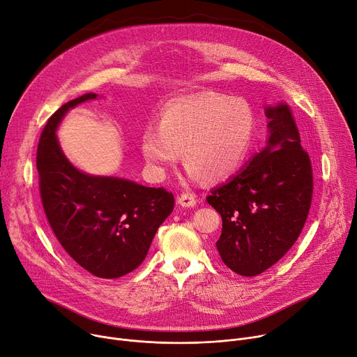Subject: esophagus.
Instances as JSON below:
<instances>
[{
	"instance_id": "esophagus-1",
	"label": "esophagus",
	"mask_w": 357,
	"mask_h": 357,
	"mask_svg": "<svg viewBox=\"0 0 357 357\" xmlns=\"http://www.w3.org/2000/svg\"><path fill=\"white\" fill-rule=\"evenodd\" d=\"M178 204L182 206H188V208H192L197 205V197L194 194H189V192H183L178 197Z\"/></svg>"
}]
</instances>
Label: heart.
I'll list each match as a JSON object with an SVG mask.
<instances>
[{"label": "heart", "instance_id": "heart-1", "mask_svg": "<svg viewBox=\"0 0 357 357\" xmlns=\"http://www.w3.org/2000/svg\"><path fill=\"white\" fill-rule=\"evenodd\" d=\"M254 130V113L245 100L205 91L166 105L159 128L144 132L140 148L158 176L175 166L182 152L192 178L220 181L240 168Z\"/></svg>", "mask_w": 357, "mask_h": 357}]
</instances>
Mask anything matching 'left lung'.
Segmentation results:
<instances>
[{
  "label": "left lung",
  "instance_id": "1",
  "mask_svg": "<svg viewBox=\"0 0 357 357\" xmlns=\"http://www.w3.org/2000/svg\"><path fill=\"white\" fill-rule=\"evenodd\" d=\"M266 114L267 148L206 197L222 218L221 259L245 277L264 273L293 247L313 198L312 160L289 106L267 107Z\"/></svg>",
  "mask_w": 357,
  "mask_h": 357
}]
</instances>
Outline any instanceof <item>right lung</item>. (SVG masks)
<instances>
[{
	"instance_id": "right-lung-1",
	"label": "right lung",
	"mask_w": 357,
	"mask_h": 357,
	"mask_svg": "<svg viewBox=\"0 0 357 357\" xmlns=\"http://www.w3.org/2000/svg\"><path fill=\"white\" fill-rule=\"evenodd\" d=\"M90 99L96 94L67 102L47 121L37 148L38 188L47 221L63 250L93 275L117 278L144 263L175 198L165 188L86 175L66 159L57 125L68 109Z\"/></svg>"
}]
</instances>
